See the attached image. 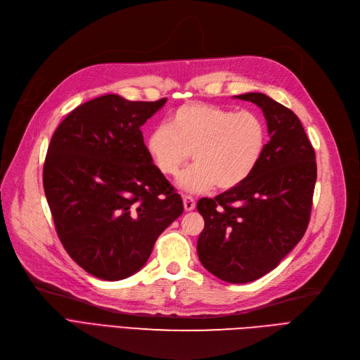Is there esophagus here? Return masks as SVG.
I'll list each match as a JSON object with an SVG mask.
<instances>
[{
  "instance_id": "esophagus-1",
  "label": "esophagus",
  "mask_w": 360,
  "mask_h": 360,
  "mask_svg": "<svg viewBox=\"0 0 360 360\" xmlns=\"http://www.w3.org/2000/svg\"><path fill=\"white\" fill-rule=\"evenodd\" d=\"M182 200H184V207H185V211H193L194 207H195V200H194V197H191V195H182Z\"/></svg>"
}]
</instances>
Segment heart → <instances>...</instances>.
<instances>
[{"label":"heart","mask_w":360,"mask_h":360,"mask_svg":"<svg viewBox=\"0 0 360 360\" xmlns=\"http://www.w3.org/2000/svg\"><path fill=\"white\" fill-rule=\"evenodd\" d=\"M266 145V127L257 113L206 103H187L173 110L146 137V150L166 176H176L191 158L178 184L190 193L231 190L250 178Z\"/></svg>","instance_id":"heart-1"}]
</instances>
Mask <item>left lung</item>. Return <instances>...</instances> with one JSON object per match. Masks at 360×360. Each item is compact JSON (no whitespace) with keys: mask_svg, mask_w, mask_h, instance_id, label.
<instances>
[{"mask_svg":"<svg viewBox=\"0 0 360 360\" xmlns=\"http://www.w3.org/2000/svg\"><path fill=\"white\" fill-rule=\"evenodd\" d=\"M238 98L263 110L269 141L247 181L197 202L205 219L199 259L219 280L233 284L271 272L304 238L317 179L314 148L296 115L262 92Z\"/></svg>","mask_w":360,"mask_h":360,"instance_id":"obj_1","label":"left lung"}]
</instances>
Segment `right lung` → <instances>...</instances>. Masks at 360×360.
I'll use <instances>...</instances> for the list:
<instances>
[{
	"instance_id": "1",
	"label": "right lung",
	"mask_w": 360,
	"mask_h": 360,
	"mask_svg": "<svg viewBox=\"0 0 360 360\" xmlns=\"http://www.w3.org/2000/svg\"><path fill=\"white\" fill-rule=\"evenodd\" d=\"M166 100L97 97L68 113L51 139L43 187L56 235L68 256L101 280L141 269L157 238L184 212L141 130Z\"/></svg>"
}]
</instances>
